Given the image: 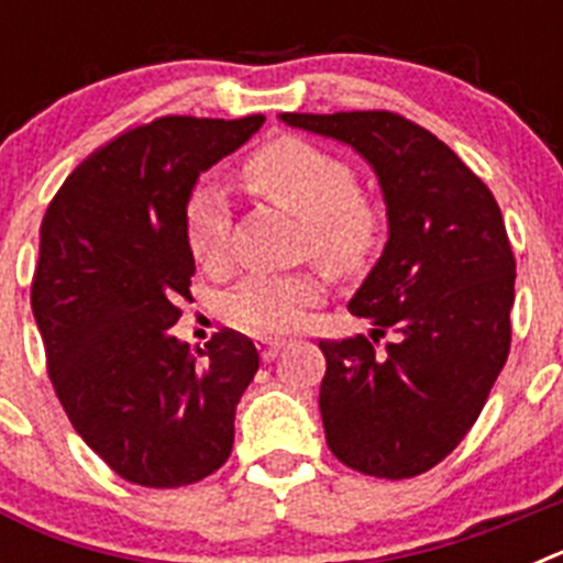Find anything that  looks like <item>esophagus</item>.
I'll return each instance as SVG.
<instances>
[{"mask_svg": "<svg viewBox=\"0 0 563 563\" xmlns=\"http://www.w3.org/2000/svg\"><path fill=\"white\" fill-rule=\"evenodd\" d=\"M256 346H258V352H262V357H265V361H273V357L282 352L285 341H278V338H258Z\"/></svg>", "mask_w": 563, "mask_h": 563, "instance_id": "obj_1", "label": "esophagus"}]
</instances>
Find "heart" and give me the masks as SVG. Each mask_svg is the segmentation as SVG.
Returning a JSON list of instances; mask_svg holds the SVG:
<instances>
[{
  "label": "heart",
  "instance_id": "b5f03b06",
  "mask_svg": "<svg viewBox=\"0 0 563 563\" xmlns=\"http://www.w3.org/2000/svg\"><path fill=\"white\" fill-rule=\"evenodd\" d=\"M242 180L262 197L307 222V247L335 273L369 265L386 239L383 211L357 191L346 161L301 137H276L242 163ZM231 211L222 191L200 183L186 200V245L194 262L220 271L228 262ZM324 292L312 271L290 276H251L225 298V318L253 335H285L296 330Z\"/></svg>",
  "mask_w": 563,
  "mask_h": 563
}]
</instances>
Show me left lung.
<instances>
[{
    "instance_id": "8db88e82",
    "label": "left lung",
    "mask_w": 563,
    "mask_h": 563,
    "mask_svg": "<svg viewBox=\"0 0 563 563\" xmlns=\"http://www.w3.org/2000/svg\"><path fill=\"white\" fill-rule=\"evenodd\" d=\"M282 121L363 154L389 211V242L350 301L352 316L375 324L372 338L318 341L327 445L366 476H420L465 440L510 352L516 258L501 211L440 137L402 114Z\"/></svg>"
}]
</instances>
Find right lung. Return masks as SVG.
Here are the masks:
<instances>
[{"label": "right lung", "mask_w": 563, "mask_h": 563, "mask_svg": "<svg viewBox=\"0 0 563 563\" xmlns=\"http://www.w3.org/2000/svg\"><path fill=\"white\" fill-rule=\"evenodd\" d=\"M262 123L163 114L126 129L44 213L30 305L49 383L81 440L132 485H194L231 456L256 346L222 327L191 352L172 327L191 296L188 194Z\"/></svg>", "instance_id": "1"}]
</instances>
